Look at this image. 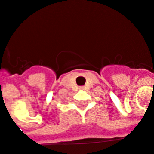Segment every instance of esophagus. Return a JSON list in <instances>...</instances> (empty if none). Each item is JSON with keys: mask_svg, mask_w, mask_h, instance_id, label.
Wrapping results in <instances>:
<instances>
[{"mask_svg": "<svg viewBox=\"0 0 154 154\" xmlns=\"http://www.w3.org/2000/svg\"><path fill=\"white\" fill-rule=\"evenodd\" d=\"M79 89H80V90H83V86H81V87Z\"/></svg>", "mask_w": 154, "mask_h": 154, "instance_id": "34e87169", "label": "esophagus"}]
</instances>
